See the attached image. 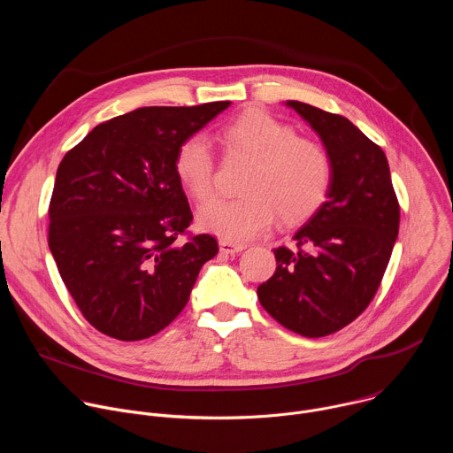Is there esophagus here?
I'll list each match as a JSON object with an SVG mask.
<instances>
[{"label": "esophagus", "instance_id": "obj_1", "mask_svg": "<svg viewBox=\"0 0 453 453\" xmlns=\"http://www.w3.org/2000/svg\"><path fill=\"white\" fill-rule=\"evenodd\" d=\"M219 247H220L222 254H238L245 249L242 243H233V242H227V240H220Z\"/></svg>", "mask_w": 453, "mask_h": 453}]
</instances>
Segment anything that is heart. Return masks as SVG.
<instances>
[{
    "label": "heart",
    "instance_id": "b5f03b06",
    "mask_svg": "<svg viewBox=\"0 0 453 453\" xmlns=\"http://www.w3.org/2000/svg\"><path fill=\"white\" fill-rule=\"evenodd\" d=\"M231 150L252 163L243 182L245 197L215 201L197 213L199 227L240 243L262 236L276 215L297 222L325 203L334 177L325 145L297 138L294 128L265 111H247L222 128ZM175 175L189 196L206 203L215 193V157L204 136H191L175 154Z\"/></svg>",
    "mask_w": 453,
    "mask_h": 453
}]
</instances>
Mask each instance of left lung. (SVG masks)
Listing matches in <instances>:
<instances>
[{"label":"left lung","mask_w":453,"mask_h":453,"mask_svg":"<svg viewBox=\"0 0 453 453\" xmlns=\"http://www.w3.org/2000/svg\"><path fill=\"white\" fill-rule=\"evenodd\" d=\"M332 156V186L315 213L278 247L276 273L257 299L281 326L326 337L355 320L374 297L398 238L400 206L389 163L348 118L287 100Z\"/></svg>","instance_id":"1"}]
</instances>
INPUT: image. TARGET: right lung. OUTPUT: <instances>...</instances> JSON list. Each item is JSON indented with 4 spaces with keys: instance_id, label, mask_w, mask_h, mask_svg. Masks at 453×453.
<instances>
[{
    "instance_id": "obj_1",
    "label": "right lung",
    "mask_w": 453,
    "mask_h": 453,
    "mask_svg": "<svg viewBox=\"0 0 453 453\" xmlns=\"http://www.w3.org/2000/svg\"><path fill=\"white\" fill-rule=\"evenodd\" d=\"M231 102L142 107L96 125L57 168L48 245L91 325L118 341L156 335L180 313L210 234L177 242L193 220L175 154Z\"/></svg>"
}]
</instances>
